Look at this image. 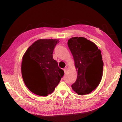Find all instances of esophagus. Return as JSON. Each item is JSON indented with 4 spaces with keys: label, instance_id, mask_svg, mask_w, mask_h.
<instances>
[{
    "label": "esophagus",
    "instance_id": "esophagus-1",
    "mask_svg": "<svg viewBox=\"0 0 122 122\" xmlns=\"http://www.w3.org/2000/svg\"><path fill=\"white\" fill-rule=\"evenodd\" d=\"M64 73H66V71H67V68L66 67V68H64Z\"/></svg>",
    "mask_w": 122,
    "mask_h": 122
}]
</instances>
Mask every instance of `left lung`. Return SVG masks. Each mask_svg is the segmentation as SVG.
<instances>
[{
    "label": "left lung",
    "mask_w": 122,
    "mask_h": 122,
    "mask_svg": "<svg viewBox=\"0 0 122 122\" xmlns=\"http://www.w3.org/2000/svg\"><path fill=\"white\" fill-rule=\"evenodd\" d=\"M68 46L74 61L77 78L71 88L78 94H89L99 86L103 76V61L101 50L84 37H73Z\"/></svg>",
    "instance_id": "obj_1"
}]
</instances>
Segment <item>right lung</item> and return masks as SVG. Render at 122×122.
I'll return each mask as SVG.
<instances>
[{"instance_id": "obj_1", "label": "right lung", "mask_w": 122, "mask_h": 122, "mask_svg": "<svg viewBox=\"0 0 122 122\" xmlns=\"http://www.w3.org/2000/svg\"><path fill=\"white\" fill-rule=\"evenodd\" d=\"M56 39H38L28 48L22 58L21 66L23 81L31 92L40 96H47L54 91L64 71L53 59Z\"/></svg>"}]
</instances>
